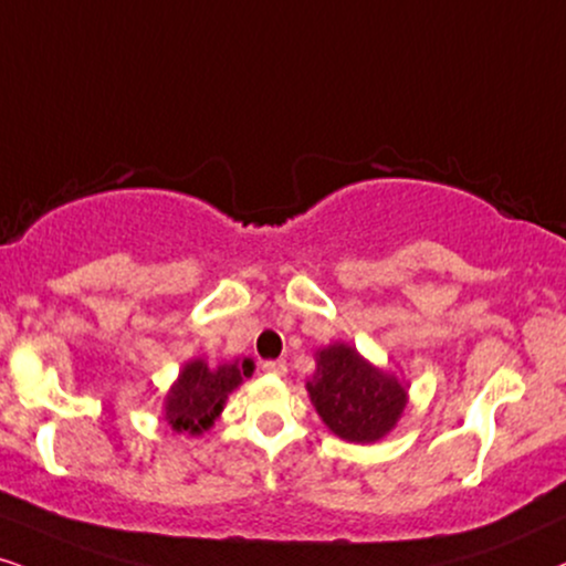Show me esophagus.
<instances>
[{"label": "esophagus", "instance_id": "34e87169", "mask_svg": "<svg viewBox=\"0 0 566 566\" xmlns=\"http://www.w3.org/2000/svg\"><path fill=\"white\" fill-rule=\"evenodd\" d=\"M261 368L266 370V374H271V376H284V374H287V363H284V360H266Z\"/></svg>", "mask_w": 566, "mask_h": 566}]
</instances>
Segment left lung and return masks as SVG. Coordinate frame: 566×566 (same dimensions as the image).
Returning a JSON list of instances; mask_svg holds the SVG:
<instances>
[{"instance_id":"obj_1","label":"left lung","mask_w":566,"mask_h":566,"mask_svg":"<svg viewBox=\"0 0 566 566\" xmlns=\"http://www.w3.org/2000/svg\"><path fill=\"white\" fill-rule=\"evenodd\" d=\"M305 389L328 431L349 443L386 439L410 402V384L374 366L347 342L316 349V370Z\"/></svg>"}]
</instances>
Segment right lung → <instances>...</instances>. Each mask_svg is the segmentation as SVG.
<instances>
[{"label":"right lung","mask_w":566,"mask_h":566,"mask_svg":"<svg viewBox=\"0 0 566 566\" xmlns=\"http://www.w3.org/2000/svg\"><path fill=\"white\" fill-rule=\"evenodd\" d=\"M253 370L255 363L250 357L219 360L217 366H211L206 357H192L164 395L161 418L177 433L200 436L209 431L224 412L232 391L253 376Z\"/></svg>","instance_id":"obj_1"}]
</instances>
